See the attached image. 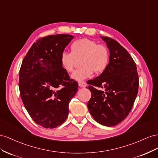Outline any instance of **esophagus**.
<instances>
[{
	"mask_svg": "<svg viewBox=\"0 0 158 158\" xmlns=\"http://www.w3.org/2000/svg\"><path fill=\"white\" fill-rule=\"evenodd\" d=\"M79 86L80 87H86V83L84 81H79Z\"/></svg>",
	"mask_w": 158,
	"mask_h": 158,
	"instance_id": "obj_1",
	"label": "esophagus"
}]
</instances>
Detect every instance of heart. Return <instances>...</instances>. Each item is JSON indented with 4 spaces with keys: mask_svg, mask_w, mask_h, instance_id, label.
Listing matches in <instances>:
<instances>
[{
    "mask_svg": "<svg viewBox=\"0 0 158 158\" xmlns=\"http://www.w3.org/2000/svg\"><path fill=\"white\" fill-rule=\"evenodd\" d=\"M71 53L63 52L60 56L61 67L66 71H73L77 63L80 60L81 68L76 69L71 78L81 81L91 77L93 71L100 73L104 71L109 62V52L102 45L88 38L76 40L71 45Z\"/></svg>",
    "mask_w": 158,
    "mask_h": 158,
    "instance_id": "1",
    "label": "heart"
}]
</instances>
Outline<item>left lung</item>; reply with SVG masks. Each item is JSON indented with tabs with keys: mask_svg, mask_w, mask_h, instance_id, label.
<instances>
[{
	"mask_svg": "<svg viewBox=\"0 0 158 158\" xmlns=\"http://www.w3.org/2000/svg\"><path fill=\"white\" fill-rule=\"evenodd\" d=\"M101 37L109 49V63L100 75L87 81L89 86L86 88L91 93L87 107L98 123L113 127L131 110L138 91L139 78L136 65L127 49L114 39Z\"/></svg>",
	"mask_w": 158,
	"mask_h": 158,
	"instance_id": "8db88e82",
	"label": "left lung"
}]
</instances>
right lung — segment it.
I'll list each match as a JSON object with an SVG mask.
<instances>
[{
    "label": "right lung",
    "mask_w": 158,
    "mask_h": 158,
    "mask_svg": "<svg viewBox=\"0 0 158 158\" xmlns=\"http://www.w3.org/2000/svg\"><path fill=\"white\" fill-rule=\"evenodd\" d=\"M74 36L48 35L33 44L22 63L19 89L26 109L35 123L54 128L65 121L69 103L78 90L60 61V54Z\"/></svg>",
    "instance_id": "1"
}]
</instances>
